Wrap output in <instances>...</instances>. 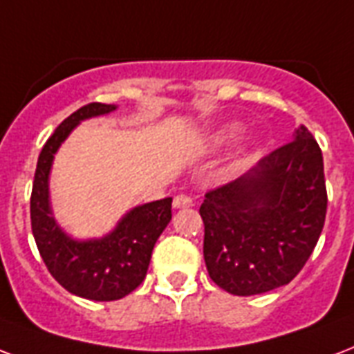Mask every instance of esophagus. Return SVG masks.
<instances>
[{"label":"esophagus","mask_w":354,"mask_h":354,"mask_svg":"<svg viewBox=\"0 0 354 354\" xmlns=\"http://www.w3.org/2000/svg\"><path fill=\"white\" fill-rule=\"evenodd\" d=\"M172 206L180 209V207H191L193 206V198L187 195H176L174 196V201H172Z\"/></svg>","instance_id":"1"}]
</instances>
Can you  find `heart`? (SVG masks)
<instances>
[{
  "mask_svg": "<svg viewBox=\"0 0 354 354\" xmlns=\"http://www.w3.org/2000/svg\"><path fill=\"white\" fill-rule=\"evenodd\" d=\"M241 129H243L241 124H236V122L226 124V126L219 128L215 133L212 135V139H209V147H223V145H228V142H232L234 139L239 137ZM247 165H249V158H247V156H241V158H237L236 161H234L230 172L232 174H237V172H241Z\"/></svg>",
  "mask_w": 354,
  "mask_h": 354,
  "instance_id": "heart-1",
  "label": "heart"
}]
</instances>
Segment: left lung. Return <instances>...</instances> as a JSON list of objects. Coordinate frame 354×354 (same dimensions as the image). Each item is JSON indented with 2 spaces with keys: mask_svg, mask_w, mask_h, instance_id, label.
Wrapping results in <instances>:
<instances>
[{
  "mask_svg": "<svg viewBox=\"0 0 354 354\" xmlns=\"http://www.w3.org/2000/svg\"><path fill=\"white\" fill-rule=\"evenodd\" d=\"M327 215L323 156L308 129L202 202L204 260L232 295L290 284L317 245Z\"/></svg>",
  "mask_w": 354,
  "mask_h": 354,
  "instance_id": "left-lung-1",
  "label": "left lung"
}]
</instances>
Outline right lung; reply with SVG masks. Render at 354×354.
<instances>
[{"instance_id": "obj_1", "label": "right lung", "mask_w": 354, "mask_h": 354, "mask_svg": "<svg viewBox=\"0 0 354 354\" xmlns=\"http://www.w3.org/2000/svg\"><path fill=\"white\" fill-rule=\"evenodd\" d=\"M113 111L117 105L94 102L64 118L40 152L31 193V228L48 271L64 290L88 301H117L141 284L153 245L172 219L171 196L131 207L102 237H72L55 219L50 201L55 153L75 126Z\"/></svg>"}]
</instances>
